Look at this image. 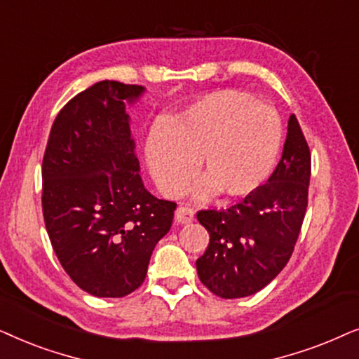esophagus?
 <instances>
[{
  "instance_id": "esophagus-1",
  "label": "esophagus",
  "mask_w": 359,
  "mask_h": 359,
  "mask_svg": "<svg viewBox=\"0 0 359 359\" xmlns=\"http://www.w3.org/2000/svg\"><path fill=\"white\" fill-rule=\"evenodd\" d=\"M194 219V210L192 208H187V207H177L175 210V223L179 224H185V223H190Z\"/></svg>"
}]
</instances>
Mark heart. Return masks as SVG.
Segmentation results:
<instances>
[{
	"instance_id": "b5f03b06",
	"label": "heart",
	"mask_w": 359,
	"mask_h": 359,
	"mask_svg": "<svg viewBox=\"0 0 359 359\" xmlns=\"http://www.w3.org/2000/svg\"><path fill=\"white\" fill-rule=\"evenodd\" d=\"M280 123L264 103L223 90L190 104L146 140V162L157 189L174 197L184 192L198 161L195 197L243 198L256 192L274 169Z\"/></svg>"
}]
</instances>
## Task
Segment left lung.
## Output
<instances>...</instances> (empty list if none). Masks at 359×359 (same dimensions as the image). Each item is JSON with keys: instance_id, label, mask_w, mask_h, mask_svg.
Instances as JSON below:
<instances>
[{"instance_id": "left-lung-1", "label": "left lung", "mask_w": 359, "mask_h": 359, "mask_svg": "<svg viewBox=\"0 0 359 359\" xmlns=\"http://www.w3.org/2000/svg\"><path fill=\"white\" fill-rule=\"evenodd\" d=\"M310 151L295 114L283 157L256 192L228 210H203L197 219L210 243L197 259L200 280L222 299L259 292L284 269L307 210Z\"/></svg>"}]
</instances>
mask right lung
<instances>
[{"label": "right lung", "instance_id": "right-lung-1", "mask_svg": "<svg viewBox=\"0 0 359 359\" xmlns=\"http://www.w3.org/2000/svg\"><path fill=\"white\" fill-rule=\"evenodd\" d=\"M146 88L103 80L57 114L42 161V212L70 279L95 297H124L144 283L175 203L147 192L131 135Z\"/></svg>", "mask_w": 359, "mask_h": 359}]
</instances>
